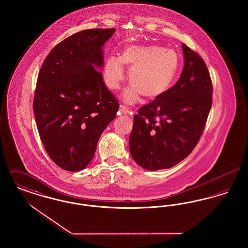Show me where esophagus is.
I'll use <instances>...</instances> for the list:
<instances>
[{
    "instance_id": "34e87169",
    "label": "esophagus",
    "mask_w": 248,
    "mask_h": 248,
    "mask_svg": "<svg viewBox=\"0 0 248 248\" xmlns=\"http://www.w3.org/2000/svg\"><path fill=\"white\" fill-rule=\"evenodd\" d=\"M120 111L123 113V114H129L130 109L127 106H125V105H121L120 106Z\"/></svg>"
}]
</instances>
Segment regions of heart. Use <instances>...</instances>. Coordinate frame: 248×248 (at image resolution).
<instances>
[{
    "label": "heart",
    "instance_id": "heart-1",
    "mask_svg": "<svg viewBox=\"0 0 248 248\" xmlns=\"http://www.w3.org/2000/svg\"><path fill=\"white\" fill-rule=\"evenodd\" d=\"M124 64L130 69L129 81L133 85L124 97L135 101L141 94L145 100L159 99L169 90L179 69V57L172 49L158 46H129L121 57L107 59L103 78L109 89H118L124 78Z\"/></svg>",
    "mask_w": 248,
    "mask_h": 248
}]
</instances>
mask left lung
Masks as SVG:
<instances>
[{"label":"left lung","mask_w":248,"mask_h":248,"mask_svg":"<svg viewBox=\"0 0 248 248\" xmlns=\"http://www.w3.org/2000/svg\"><path fill=\"white\" fill-rule=\"evenodd\" d=\"M182 50L184 68L176 84L134 116L130 154L147 170L184 160L199 141L212 106V81L203 59L185 44Z\"/></svg>","instance_id":"obj_1"}]
</instances>
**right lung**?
Returning a JSON list of instances; mask_svg holds the SVG:
<instances>
[{
	"label": "right lung",
	"instance_id": "obj_1",
	"mask_svg": "<svg viewBox=\"0 0 248 248\" xmlns=\"http://www.w3.org/2000/svg\"><path fill=\"white\" fill-rule=\"evenodd\" d=\"M115 29L79 31L60 42L42 64L33 111L51 160L77 172L91 162L100 135L116 117L119 103L101 72L102 47Z\"/></svg>",
	"mask_w": 248,
	"mask_h": 248
}]
</instances>
